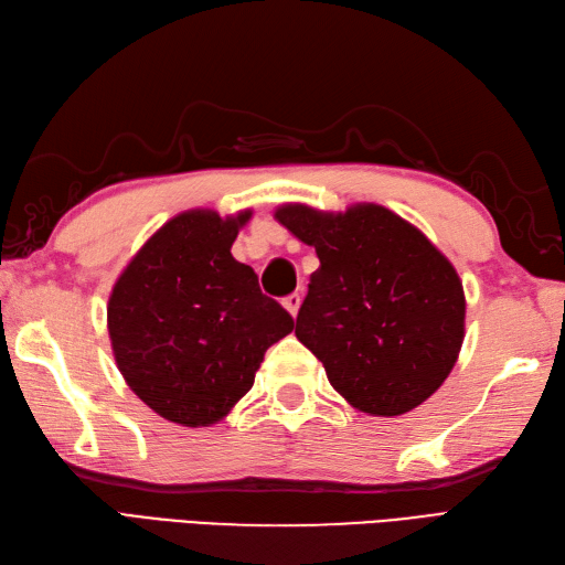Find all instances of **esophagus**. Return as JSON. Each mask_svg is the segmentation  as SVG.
<instances>
[{
  "instance_id": "1",
  "label": "esophagus",
  "mask_w": 565,
  "mask_h": 565,
  "mask_svg": "<svg viewBox=\"0 0 565 565\" xmlns=\"http://www.w3.org/2000/svg\"><path fill=\"white\" fill-rule=\"evenodd\" d=\"M282 307L292 313V319L297 316V311H299V307H301V295L299 292H295V295H290V297H285L282 299Z\"/></svg>"
}]
</instances>
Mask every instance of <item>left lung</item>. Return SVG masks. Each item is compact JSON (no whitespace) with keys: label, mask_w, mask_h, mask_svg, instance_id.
Segmentation results:
<instances>
[{"label":"left lung","mask_w":565,"mask_h":565,"mask_svg":"<svg viewBox=\"0 0 565 565\" xmlns=\"http://www.w3.org/2000/svg\"><path fill=\"white\" fill-rule=\"evenodd\" d=\"M275 220L321 260L295 335L330 386L374 417L405 415L441 388L462 348L465 292L424 232L376 203H285Z\"/></svg>","instance_id":"8db88e82"}]
</instances>
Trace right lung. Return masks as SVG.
<instances>
[{"mask_svg":"<svg viewBox=\"0 0 565 565\" xmlns=\"http://www.w3.org/2000/svg\"><path fill=\"white\" fill-rule=\"evenodd\" d=\"M252 211H186L164 223L107 301L115 362L129 388L182 426H211L252 391L273 342L295 321L230 254Z\"/></svg>","mask_w":565,"mask_h":565,"instance_id":"1","label":"right lung"}]
</instances>
